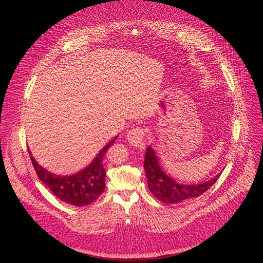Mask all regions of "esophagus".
<instances>
[{
  "mask_svg": "<svg viewBox=\"0 0 263 263\" xmlns=\"http://www.w3.org/2000/svg\"><path fill=\"white\" fill-rule=\"evenodd\" d=\"M145 133L144 130L142 128H134L132 130H130L127 134V140L128 142L140 149H144L145 147Z\"/></svg>",
  "mask_w": 263,
  "mask_h": 263,
  "instance_id": "1",
  "label": "esophagus"
}]
</instances>
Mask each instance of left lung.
<instances>
[{"mask_svg":"<svg viewBox=\"0 0 263 263\" xmlns=\"http://www.w3.org/2000/svg\"><path fill=\"white\" fill-rule=\"evenodd\" d=\"M144 168L150 192L156 198L165 203H179L200 196L217 180L220 174L210 180L197 184H183L176 181L165 173L159 162L156 151L148 146L145 154Z\"/></svg>","mask_w":263,"mask_h":263,"instance_id":"left-lung-1","label":"left lung"}]
</instances>
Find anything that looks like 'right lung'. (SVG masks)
<instances>
[{"instance_id": "right-lung-1", "label": "right lung", "mask_w": 263, "mask_h": 263, "mask_svg": "<svg viewBox=\"0 0 263 263\" xmlns=\"http://www.w3.org/2000/svg\"><path fill=\"white\" fill-rule=\"evenodd\" d=\"M116 139L117 136L110 140L85 168L72 175L62 176L53 174L41 166L32 156L30 149L29 155L38 178L55 196L69 204L84 206L93 202L104 192L105 170L102 159L106 150L115 143Z\"/></svg>"}]
</instances>
